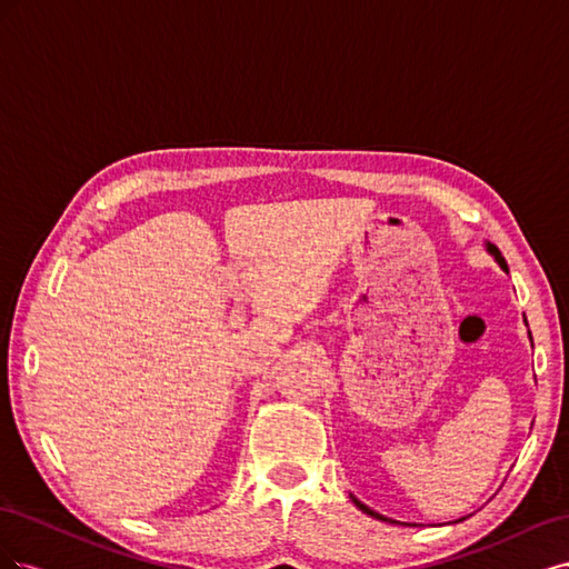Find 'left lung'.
Wrapping results in <instances>:
<instances>
[{
	"label": "left lung",
	"mask_w": 569,
	"mask_h": 569,
	"mask_svg": "<svg viewBox=\"0 0 569 569\" xmlns=\"http://www.w3.org/2000/svg\"><path fill=\"white\" fill-rule=\"evenodd\" d=\"M489 251H491V253L496 256V261H498V263H501V268H503V270H508V266H506V258L501 256V251H498V249H496L493 244H489ZM353 503H356V506H358L360 510H363L366 515H372V518H377V520H385V518H382V515H377L375 510H370L368 506H363V503H360V501H358V498H353Z\"/></svg>",
	"instance_id": "obj_1"
}]
</instances>
